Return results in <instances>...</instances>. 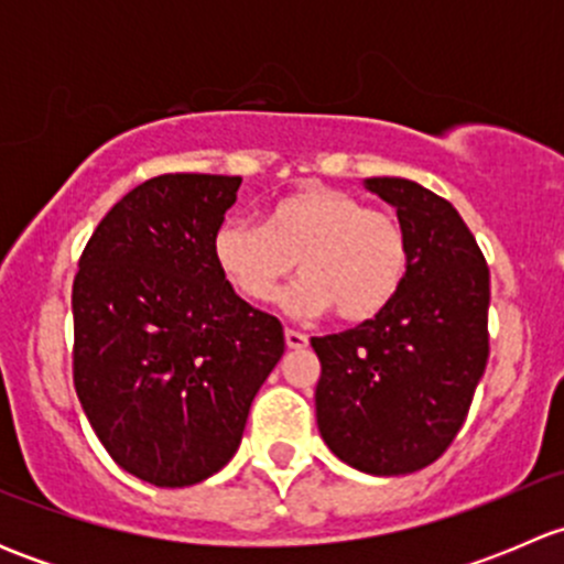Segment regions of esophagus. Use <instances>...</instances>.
Here are the masks:
<instances>
[{"label":"esophagus","mask_w":564,"mask_h":564,"mask_svg":"<svg viewBox=\"0 0 564 564\" xmlns=\"http://www.w3.org/2000/svg\"><path fill=\"white\" fill-rule=\"evenodd\" d=\"M286 346L289 349H305V346H308V335L305 333H297V329H289L286 327Z\"/></svg>","instance_id":"obj_1"}]
</instances>
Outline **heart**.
<instances>
[{
	"mask_svg": "<svg viewBox=\"0 0 564 564\" xmlns=\"http://www.w3.org/2000/svg\"><path fill=\"white\" fill-rule=\"evenodd\" d=\"M213 261L248 303H267L289 272H303L281 297L289 316L338 311L360 324L390 308L409 267L406 231L338 187H305L272 204L264 226L226 218L213 235Z\"/></svg>",
	"mask_w": 564,
	"mask_h": 564,
	"instance_id": "obj_1",
	"label": "heart"
}]
</instances>
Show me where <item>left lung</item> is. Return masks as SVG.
<instances>
[{
  "label": "left lung",
  "instance_id": "8db88e82",
  "mask_svg": "<svg viewBox=\"0 0 564 564\" xmlns=\"http://www.w3.org/2000/svg\"><path fill=\"white\" fill-rule=\"evenodd\" d=\"M362 185L395 207L409 267L390 308L311 338L316 423L344 464L409 475L451 447L488 362V267L451 202L401 176Z\"/></svg>",
  "mask_w": 564,
  "mask_h": 564
}]
</instances>
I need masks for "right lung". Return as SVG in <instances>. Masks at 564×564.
I'll return each instance as SVG.
<instances>
[{
	"instance_id": "add662e5",
	"label": "right lung",
	"mask_w": 564,
	"mask_h": 564,
	"mask_svg": "<svg viewBox=\"0 0 564 564\" xmlns=\"http://www.w3.org/2000/svg\"><path fill=\"white\" fill-rule=\"evenodd\" d=\"M240 182H141L100 220L73 281L78 401L108 456L158 488L229 464L283 355L281 322L237 297L213 261Z\"/></svg>"
}]
</instances>
